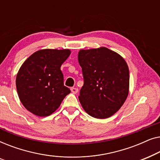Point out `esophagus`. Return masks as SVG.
<instances>
[{
  "label": "esophagus",
  "mask_w": 160,
  "mask_h": 160,
  "mask_svg": "<svg viewBox=\"0 0 160 160\" xmlns=\"http://www.w3.org/2000/svg\"><path fill=\"white\" fill-rule=\"evenodd\" d=\"M71 92H73V94H76V93L78 92V89L77 88H75V87H71Z\"/></svg>",
  "instance_id": "obj_1"
}]
</instances>
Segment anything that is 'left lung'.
Wrapping results in <instances>:
<instances>
[{
    "label": "left lung",
    "instance_id": "8db88e82",
    "mask_svg": "<svg viewBox=\"0 0 160 160\" xmlns=\"http://www.w3.org/2000/svg\"><path fill=\"white\" fill-rule=\"evenodd\" d=\"M78 60L84 76L78 96L83 108L97 119L111 117L129 93L130 73L125 60L106 47L80 50Z\"/></svg>",
    "mask_w": 160,
    "mask_h": 160
}]
</instances>
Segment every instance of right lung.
Segmentation results:
<instances>
[{
  "label": "right lung",
  "instance_id": "obj_1",
  "mask_svg": "<svg viewBox=\"0 0 160 160\" xmlns=\"http://www.w3.org/2000/svg\"><path fill=\"white\" fill-rule=\"evenodd\" d=\"M69 49H41L30 55L19 68L16 87L25 108L38 117H47L60 106L71 92L64 86L60 67L67 60Z\"/></svg>",
  "mask_w": 160,
  "mask_h": 160
}]
</instances>
